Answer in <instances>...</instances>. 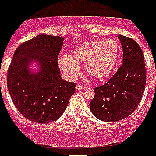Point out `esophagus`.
<instances>
[{
  "label": "esophagus",
  "instance_id": "34e87169",
  "mask_svg": "<svg viewBox=\"0 0 156 156\" xmlns=\"http://www.w3.org/2000/svg\"><path fill=\"white\" fill-rule=\"evenodd\" d=\"M83 89H84V87L83 86H81V85H77V86H76V91H82Z\"/></svg>",
  "mask_w": 156,
  "mask_h": 156
}]
</instances>
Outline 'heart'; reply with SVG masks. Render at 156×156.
<instances>
[{"instance_id":"b5f03b06","label":"heart","mask_w":156,"mask_h":156,"mask_svg":"<svg viewBox=\"0 0 156 156\" xmlns=\"http://www.w3.org/2000/svg\"><path fill=\"white\" fill-rule=\"evenodd\" d=\"M120 47L113 39L91 40L75 46L70 56L60 55L59 67L69 80L75 79L80 73V65L98 82L106 80L112 75L117 66Z\"/></svg>"}]
</instances>
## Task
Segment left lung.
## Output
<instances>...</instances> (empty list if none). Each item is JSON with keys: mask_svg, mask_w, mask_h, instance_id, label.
<instances>
[{"mask_svg": "<svg viewBox=\"0 0 156 156\" xmlns=\"http://www.w3.org/2000/svg\"><path fill=\"white\" fill-rule=\"evenodd\" d=\"M123 48V65L109 82L94 88L90 102L94 116L105 122H115L133 114L146 86L144 55L133 39L118 35Z\"/></svg>", "mask_w": 156, "mask_h": 156, "instance_id": "obj_1", "label": "left lung"}]
</instances>
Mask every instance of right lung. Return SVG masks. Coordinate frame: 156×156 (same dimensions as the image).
Masks as SVG:
<instances>
[{
	"label": "right lung",
	"instance_id": "add662e5",
	"mask_svg": "<svg viewBox=\"0 0 156 156\" xmlns=\"http://www.w3.org/2000/svg\"><path fill=\"white\" fill-rule=\"evenodd\" d=\"M65 39L40 34L15 50L8 69L7 87L17 110L29 120L48 123L65 112L76 83L60 75L58 55ZM35 63V70L30 66Z\"/></svg>",
	"mask_w": 156,
	"mask_h": 156
}]
</instances>
